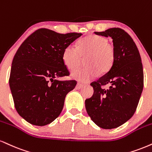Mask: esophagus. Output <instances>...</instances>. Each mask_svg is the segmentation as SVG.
Listing matches in <instances>:
<instances>
[{
  "instance_id": "obj_1",
  "label": "esophagus",
  "mask_w": 152,
  "mask_h": 152,
  "mask_svg": "<svg viewBox=\"0 0 152 152\" xmlns=\"http://www.w3.org/2000/svg\"><path fill=\"white\" fill-rule=\"evenodd\" d=\"M84 86V85L83 84H81V83H77V85H76V89H81V88H83Z\"/></svg>"
}]
</instances>
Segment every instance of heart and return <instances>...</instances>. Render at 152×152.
<instances>
[{"instance_id":"1","label":"heart","mask_w":152,"mask_h":152,"mask_svg":"<svg viewBox=\"0 0 152 152\" xmlns=\"http://www.w3.org/2000/svg\"><path fill=\"white\" fill-rule=\"evenodd\" d=\"M86 57V66L71 74L72 78L83 83L96 78L99 72L105 74L110 70L115 60L116 50L104 37L89 34L78 42L77 47H66L62 54L64 64L71 71L77 69Z\"/></svg>"}]
</instances>
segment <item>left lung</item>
Instances as JSON below:
<instances>
[{
  "instance_id": "8db88e82",
  "label": "left lung",
  "mask_w": 152,
  "mask_h": 152,
  "mask_svg": "<svg viewBox=\"0 0 152 152\" xmlns=\"http://www.w3.org/2000/svg\"><path fill=\"white\" fill-rule=\"evenodd\" d=\"M95 34L112 38L116 57L110 70L91 83L94 93L86 100V109L98 127L116 128L136 111L144 86L142 59L132 38L122 29L113 27ZM107 84L111 86L105 89Z\"/></svg>"
}]
</instances>
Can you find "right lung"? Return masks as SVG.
Here are the masks:
<instances>
[{"mask_svg": "<svg viewBox=\"0 0 152 152\" xmlns=\"http://www.w3.org/2000/svg\"><path fill=\"white\" fill-rule=\"evenodd\" d=\"M81 35L41 28L31 34L18 49L9 84L16 110L29 123L48 125L61 113L66 96L77 83L75 80L56 79L69 76L62 54L66 47Z\"/></svg>", "mask_w": 152, "mask_h": 152, "instance_id": "right-lung-1", "label": "right lung"}]
</instances>
